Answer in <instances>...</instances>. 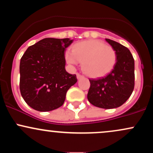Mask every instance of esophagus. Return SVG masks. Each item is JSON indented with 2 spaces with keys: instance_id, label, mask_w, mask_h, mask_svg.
<instances>
[{
  "instance_id": "esophagus-1",
  "label": "esophagus",
  "mask_w": 153,
  "mask_h": 153,
  "mask_svg": "<svg viewBox=\"0 0 153 153\" xmlns=\"http://www.w3.org/2000/svg\"><path fill=\"white\" fill-rule=\"evenodd\" d=\"M82 78H83V76H82V75L79 74V73H77V78H78V80H80V79H81Z\"/></svg>"
}]
</instances>
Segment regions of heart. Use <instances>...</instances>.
I'll return each mask as SVG.
<instances>
[{
	"label": "heart",
	"mask_w": 153,
	"mask_h": 153,
	"mask_svg": "<svg viewBox=\"0 0 153 153\" xmlns=\"http://www.w3.org/2000/svg\"><path fill=\"white\" fill-rule=\"evenodd\" d=\"M68 64L77 65L82 62V71L91 78L103 77L114 68L117 53L112 47L98 39H90L75 44L72 52H67Z\"/></svg>",
	"instance_id": "heart-1"
}]
</instances>
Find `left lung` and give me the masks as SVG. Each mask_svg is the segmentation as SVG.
Listing matches in <instances>:
<instances>
[{
	"mask_svg": "<svg viewBox=\"0 0 153 153\" xmlns=\"http://www.w3.org/2000/svg\"><path fill=\"white\" fill-rule=\"evenodd\" d=\"M114 49L117 62L111 72L103 78L89 79L88 100L99 108H115L130 97L134 87V60L130 51L117 42L106 39Z\"/></svg>",
	"mask_w": 153,
	"mask_h": 153,
	"instance_id": "8db88e82",
	"label": "left lung"
}]
</instances>
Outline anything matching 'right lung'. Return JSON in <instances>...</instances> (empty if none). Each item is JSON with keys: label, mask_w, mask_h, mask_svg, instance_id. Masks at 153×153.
I'll use <instances>...</instances> for the list:
<instances>
[{"label": "right lung", "mask_w": 153, "mask_h": 153, "mask_svg": "<svg viewBox=\"0 0 153 153\" xmlns=\"http://www.w3.org/2000/svg\"><path fill=\"white\" fill-rule=\"evenodd\" d=\"M69 38H45L28 47L20 61V91L25 102L39 111H50L64 103L76 75L65 70V51Z\"/></svg>", "instance_id": "obj_1"}]
</instances>
